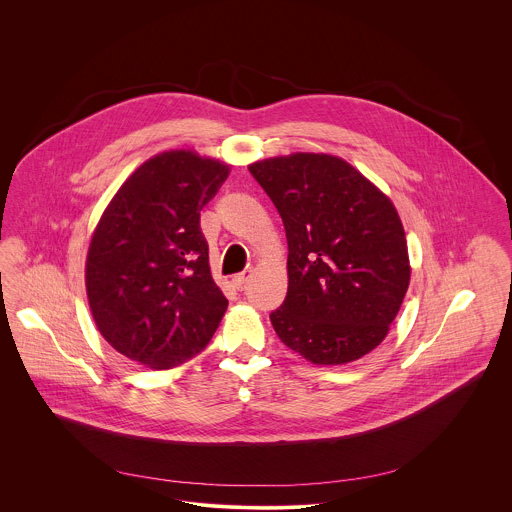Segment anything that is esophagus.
I'll use <instances>...</instances> for the list:
<instances>
[{
  "label": "esophagus",
  "mask_w": 512,
  "mask_h": 512,
  "mask_svg": "<svg viewBox=\"0 0 512 512\" xmlns=\"http://www.w3.org/2000/svg\"><path fill=\"white\" fill-rule=\"evenodd\" d=\"M252 274H254V270H244L242 274H238V276L232 278V284H234L236 288H242V286L252 278Z\"/></svg>",
  "instance_id": "1"
}]
</instances>
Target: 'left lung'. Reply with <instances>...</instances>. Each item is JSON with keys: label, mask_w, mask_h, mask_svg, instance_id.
<instances>
[{"label": "left lung", "mask_w": 512, "mask_h": 512, "mask_svg": "<svg viewBox=\"0 0 512 512\" xmlns=\"http://www.w3.org/2000/svg\"><path fill=\"white\" fill-rule=\"evenodd\" d=\"M288 238V295L270 321L313 365H347L376 349L410 286L402 220L337 155L290 153L248 165Z\"/></svg>", "instance_id": "obj_1"}]
</instances>
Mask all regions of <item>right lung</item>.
Wrapping results in <instances>:
<instances>
[{
	"mask_svg": "<svg viewBox=\"0 0 512 512\" xmlns=\"http://www.w3.org/2000/svg\"><path fill=\"white\" fill-rule=\"evenodd\" d=\"M230 167L191 149L144 161L98 220L84 268L100 335L124 357L163 370L201 353L228 307L211 276L201 209Z\"/></svg>",
	"mask_w": 512,
	"mask_h": 512,
	"instance_id": "1",
	"label": "right lung"
}]
</instances>
